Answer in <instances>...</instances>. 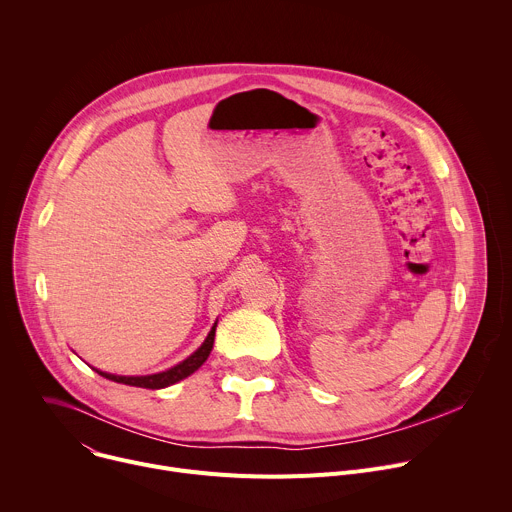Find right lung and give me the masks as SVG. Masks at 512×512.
<instances>
[{
  "mask_svg": "<svg viewBox=\"0 0 512 512\" xmlns=\"http://www.w3.org/2000/svg\"><path fill=\"white\" fill-rule=\"evenodd\" d=\"M214 330H216V324L212 326V330L208 332L206 340L202 342V346L190 354L186 360H182L180 364H176V367L164 371V373H158V375H148V377H117V375H109V373H103V371H97L101 377L109 379V381H115V383H123V385H129V387H143V389H164V387H170L182 379H186L188 375H192L194 371H198L202 367V362L208 358L210 350H212V342H214Z\"/></svg>",
  "mask_w": 512,
  "mask_h": 512,
  "instance_id": "add662e5",
  "label": "right lung"
}]
</instances>
